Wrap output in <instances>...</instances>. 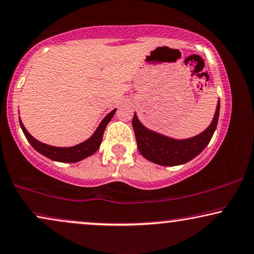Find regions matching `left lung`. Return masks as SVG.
<instances>
[{"mask_svg":"<svg viewBox=\"0 0 254 254\" xmlns=\"http://www.w3.org/2000/svg\"><path fill=\"white\" fill-rule=\"evenodd\" d=\"M219 108L220 103L218 100L215 117L210 126L196 136L183 140L173 139V137L148 129L140 123L137 115L134 113L131 125L134 128L137 149L144 159L160 166H179V164L189 162L190 160L202 153L204 148L209 144L216 130L217 123H218Z\"/></svg>","mask_w":254,"mask_h":254,"instance_id":"1","label":"left lung"}]
</instances>
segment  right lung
Here are the masks:
<instances>
[{"label":"right lung","instance_id":"add662e5","mask_svg":"<svg viewBox=\"0 0 254 254\" xmlns=\"http://www.w3.org/2000/svg\"><path fill=\"white\" fill-rule=\"evenodd\" d=\"M115 111L117 110H113L111 113H108L106 117L104 118L103 121H101L100 125H99L98 128L95 129L93 135H92L90 139H87L86 141H84V142L79 144H75L73 147L49 146V144H45L41 142V141L36 140L35 137L25 129V127L23 126L21 120H19V125H21V128L23 133L25 135L26 140L30 142L31 146L34 147L38 153H41L42 155L47 156L48 159L57 161V162L73 163V162H78V161L86 159V157L91 156L92 154H94L95 151L99 149V147H100L101 144V141H103L105 128H106L107 124L110 123L112 118H113Z\"/></svg>","mask_w":254,"mask_h":254}]
</instances>
